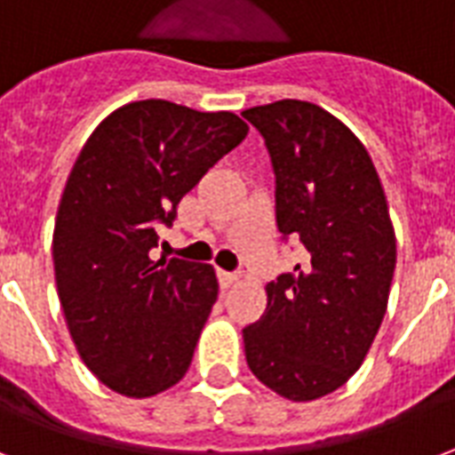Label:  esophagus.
<instances>
[{"mask_svg": "<svg viewBox=\"0 0 455 455\" xmlns=\"http://www.w3.org/2000/svg\"><path fill=\"white\" fill-rule=\"evenodd\" d=\"M218 278H220V288H232L237 286V281H240V276L237 274H230V271H218Z\"/></svg>", "mask_w": 455, "mask_h": 455, "instance_id": "obj_1", "label": "esophagus"}]
</instances>
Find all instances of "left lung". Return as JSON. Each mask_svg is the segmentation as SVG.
<instances>
[{
	"mask_svg": "<svg viewBox=\"0 0 455 455\" xmlns=\"http://www.w3.org/2000/svg\"><path fill=\"white\" fill-rule=\"evenodd\" d=\"M242 116L264 135L276 223L305 261L267 283V313L242 330L247 366L286 400L310 403L349 380L376 339L395 271V230L363 142L310 101Z\"/></svg>",
	"mask_w": 455,
	"mask_h": 455,
	"instance_id": "obj_1",
	"label": "left lung"
}]
</instances>
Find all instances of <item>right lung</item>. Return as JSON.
I'll return each instance as SVG.
<instances>
[{
    "label": "right lung",
    "instance_id": "right-lung-1",
    "mask_svg": "<svg viewBox=\"0 0 455 455\" xmlns=\"http://www.w3.org/2000/svg\"><path fill=\"white\" fill-rule=\"evenodd\" d=\"M247 131L230 111L132 101L96 125L69 172L52 232L60 305L82 361L118 395L152 397L187 376L218 300L215 268L150 250Z\"/></svg>",
    "mask_w": 455,
    "mask_h": 455
}]
</instances>
